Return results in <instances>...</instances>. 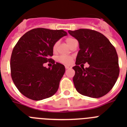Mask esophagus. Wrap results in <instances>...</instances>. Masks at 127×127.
Listing matches in <instances>:
<instances>
[{"label": "esophagus", "mask_w": 127, "mask_h": 127, "mask_svg": "<svg viewBox=\"0 0 127 127\" xmlns=\"http://www.w3.org/2000/svg\"><path fill=\"white\" fill-rule=\"evenodd\" d=\"M65 67L66 69H69V68H71V67H70V65H65Z\"/></svg>", "instance_id": "1"}]
</instances>
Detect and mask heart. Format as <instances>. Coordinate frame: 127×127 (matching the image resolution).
<instances>
[{"instance_id": "heart-1", "label": "heart", "mask_w": 127, "mask_h": 127, "mask_svg": "<svg viewBox=\"0 0 127 127\" xmlns=\"http://www.w3.org/2000/svg\"><path fill=\"white\" fill-rule=\"evenodd\" d=\"M76 41V39H74L72 37H68L66 39L65 41L67 42V44L70 46V44H71L74 41ZM58 45V42H57L55 43V44L53 46V51L54 52H55L57 50V47ZM58 61L62 63V64H69L71 63V62L72 61V58L71 57H69V56H60L59 58H58Z\"/></svg>"}]
</instances>
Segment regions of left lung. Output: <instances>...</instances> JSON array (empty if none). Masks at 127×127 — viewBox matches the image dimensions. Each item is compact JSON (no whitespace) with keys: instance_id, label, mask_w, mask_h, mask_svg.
I'll return each instance as SVG.
<instances>
[{"instance_id":"left-lung-1","label":"left lung","mask_w":127,"mask_h":127,"mask_svg":"<svg viewBox=\"0 0 127 127\" xmlns=\"http://www.w3.org/2000/svg\"><path fill=\"white\" fill-rule=\"evenodd\" d=\"M68 32L78 41L80 48L72 67L76 90L92 98L103 97L113 88L120 73L116 49L106 37L95 30L81 29ZM86 62L89 67H80Z\"/></svg>"}]
</instances>
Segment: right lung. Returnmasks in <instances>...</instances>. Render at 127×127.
Here are the masks:
<instances>
[{
    "instance_id": "add662e5",
    "label": "right lung",
    "mask_w": 127,
    "mask_h": 127,
    "mask_svg": "<svg viewBox=\"0 0 127 127\" xmlns=\"http://www.w3.org/2000/svg\"><path fill=\"white\" fill-rule=\"evenodd\" d=\"M67 34L63 30L37 28L19 39L11 54V75L16 88L26 97L40 100L57 92L65 69L51 58L53 46ZM46 62L52 64L51 68L43 66Z\"/></svg>"
}]
</instances>
